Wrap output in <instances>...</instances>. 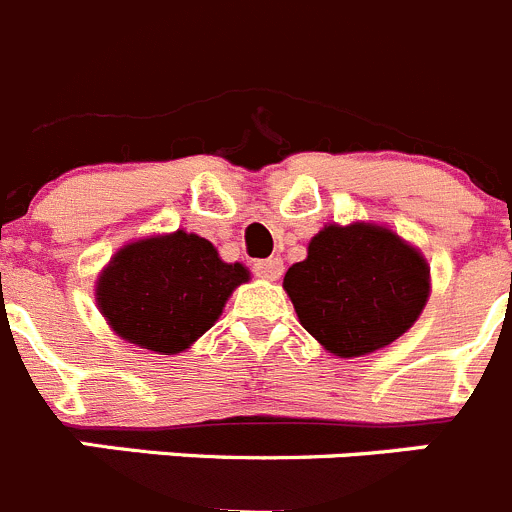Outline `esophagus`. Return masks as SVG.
<instances>
[{
	"instance_id": "34e87169",
	"label": "esophagus",
	"mask_w": 512,
	"mask_h": 512,
	"mask_svg": "<svg viewBox=\"0 0 512 512\" xmlns=\"http://www.w3.org/2000/svg\"><path fill=\"white\" fill-rule=\"evenodd\" d=\"M253 271H256V276H261V279L276 281L281 274H284V261L281 259L256 261V264H253Z\"/></svg>"
}]
</instances>
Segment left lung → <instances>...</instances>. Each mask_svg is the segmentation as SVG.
Returning a JSON list of instances; mask_svg holds the SVG:
<instances>
[{
    "label": "left lung",
    "instance_id": "obj_1",
    "mask_svg": "<svg viewBox=\"0 0 512 512\" xmlns=\"http://www.w3.org/2000/svg\"><path fill=\"white\" fill-rule=\"evenodd\" d=\"M304 330L337 358H363L409 332L431 294L424 253L388 225L327 223L284 274Z\"/></svg>",
    "mask_w": 512,
    "mask_h": 512
}]
</instances>
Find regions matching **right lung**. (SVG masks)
Wrapping results in <instances>:
<instances>
[{
    "label": "right lung",
    "instance_id": "right-lung-1",
    "mask_svg": "<svg viewBox=\"0 0 512 512\" xmlns=\"http://www.w3.org/2000/svg\"><path fill=\"white\" fill-rule=\"evenodd\" d=\"M251 271L220 259L198 233L172 231L129 241L96 279V307L121 340L177 355L200 340Z\"/></svg>",
    "mask_w": 512,
    "mask_h": 512
}]
</instances>
